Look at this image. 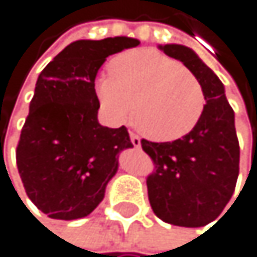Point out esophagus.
<instances>
[{"mask_svg": "<svg viewBox=\"0 0 257 257\" xmlns=\"http://www.w3.org/2000/svg\"><path fill=\"white\" fill-rule=\"evenodd\" d=\"M130 139H131V143H133L136 148H140V137H139L137 134L131 133V134H130Z\"/></svg>", "mask_w": 257, "mask_h": 257, "instance_id": "34e87169", "label": "esophagus"}]
</instances>
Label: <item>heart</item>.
Returning <instances> with one entry per match:
<instances>
[{"label": "heart", "mask_w": 257, "mask_h": 257, "mask_svg": "<svg viewBox=\"0 0 257 257\" xmlns=\"http://www.w3.org/2000/svg\"><path fill=\"white\" fill-rule=\"evenodd\" d=\"M95 92L103 111L115 121L131 114L137 130L151 140H177L199 123L205 92L194 74L153 49L118 55L109 74L100 75Z\"/></svg>", "instance_id": "obj_1"}]
</instances>
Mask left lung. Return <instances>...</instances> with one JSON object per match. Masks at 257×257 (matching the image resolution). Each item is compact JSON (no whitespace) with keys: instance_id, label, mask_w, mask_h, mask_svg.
Listing matches in <instances>:
<instances>
[{"instance_id":"obj_1","label":"left lung","mask_w":257,"mask_h":257,"mask_svg":"<svg viewBox=\"0 0 257 257\" xmlns=\"http://www.w3.org/2000/svg\"><path fill=\"white\" fill-rule=\"evenodd\" d=\"M160 49L196 75L206 103L199 123L182 139L162 143L142 139L156 170L146 177L148 197L159 219L194 228L217 219L234 193L239 176L234 111L222 81L190 47Z\"/></svg>"}]
</instances>
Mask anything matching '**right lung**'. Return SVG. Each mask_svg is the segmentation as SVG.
Returning <instances> with one entry per match:
<instances>
[{
	"label": "right lung",
	"mask_w": 257,
	"mask_h": 257,
	"mask_svg": "<svg viewBox=\"0 0 257 257\" xmlns=\"http://www.w3.org/2000/svg\"><path fill=\"white\" fill-rule=\"evenodd\" d=\"M140 41L127 37L78 40L38 77L17 146V166L26 194L52 219L91 214L117 173V156L133 148L124 126L97 120L95 77L106 58Z\"/></svg>",
	"instance_id": "obj_1"
}]
</instances>
